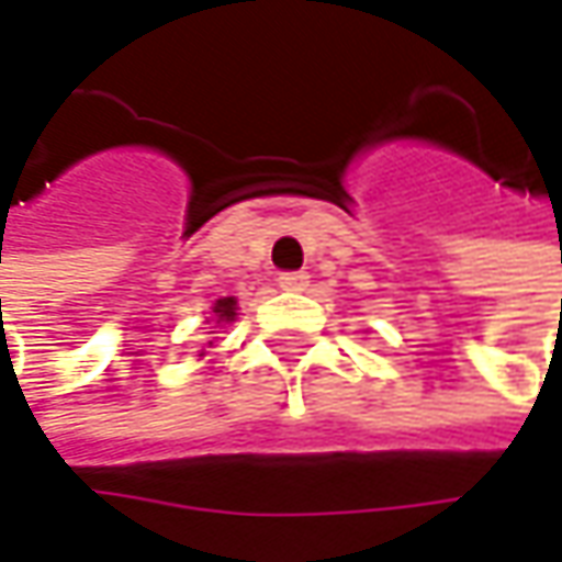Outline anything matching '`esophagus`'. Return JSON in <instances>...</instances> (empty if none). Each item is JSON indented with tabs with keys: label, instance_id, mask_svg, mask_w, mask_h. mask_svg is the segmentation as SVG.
<instances>
[{
	"label": "esophagus",
	"instance_id": "obj_1",
	"mask_svg": "<svg viewBox=\"0 0 562 562\" xmlns=\"http://www.w3.org/2000/svg\"><path fill=\"white\" fill-rule=\"evenodd\" d=\"M307 280H311L307 273H282L280 289H285V292H305Z\"/></svg>",
	"mask_w": 562,
	"mask_h": 562
}]
</instances>
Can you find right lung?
<instances>
[{
    "mask_svg": "<svg viewBox=\"0 0 562 562\" xmlns=\"http://www.w3.org/2000/svg\"><path fill=\"white\" fill-rule=\"evenodd\" d=\"M235 314H238V302H235L233 295H226V299H216V302H213V307H210L207 324H213V327L233 324ZM210 333H213V329H210ZM201 355H204V352H201Z\"/></svg>",
    "mask_w": 562,
    "mask_h": 562,
    "instance_id": "right-lung-1",
    "label": "right lung"
}]
</instances>
